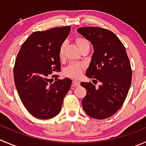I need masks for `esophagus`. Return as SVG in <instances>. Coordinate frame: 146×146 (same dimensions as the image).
<instances>
[{
	"mask_svg": "<svg viewBox=\"0 0 146 146\" xmlns=\"http://www.w3.org/2000/svg\"><path fill=\"white\" fill-rule=\"evenodd\" d=\"M73 86H80V81H78V80H73Z\"/></svg>",
	"mask_w": 146,
	"mask_h": 146,
	"instance_id": "1",
	"label": "esophagus"
}]
</instances>
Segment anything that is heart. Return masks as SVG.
<instances>
[{"mask_svg": "<svg viewBox=\"0 0 146 146\" xmlns=\"http://www.w3.org/2000/svg\"><path fill=\"white\" fill-rule=\"evenodd\" d=\"M74 42L77 47L78 48L80 52L84 50L90 48V43L88 40L82 36H77L74 38ZM67 47V42L64 41L61 43L59 48L58 56L60 60H63L65 58L66 54V49ZM84 69V65L82 63H71L63 70V75L66 77L70 78L72 79H77L80 77L82 75L83 70Z\"/></svg>", "mask_w": 146, "mask_h": 146, "instance_id": "heart-1", "label": "heart"}]
</instances>
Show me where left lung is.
Masks as SVG:
<instances>
[{"label":"left lung","instance_id":"left-lung-1","mask_svg":"<svg viewBox=\"0 0 146 146\" xmlns=\"http://www.w3.org/2000/svg\"><path fill=\"white\" fill-rule=\"evenodd\" d=\"M77 31L94 48L86 76L94 78L93 83H102L98 89L91 82L80 83L87 91L83 108L92 118L106 119L114 115L126 98L132 80L131 63L123 44L112 31L93 26Z\"/></svg>","mask_w":146,"mask_h":146}]
</instances>
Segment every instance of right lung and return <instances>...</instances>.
I'll list each match as a JSON object with an SVG mask.
<instances>
[{"mask_svg":"<svg viewBox=\"0 0 146 146\" xmlns=\"http://www.w3.org/2000/svg\"><path fill=\"white\" fill-rule=\"evenodd\" d=\"M70 31V26H64L33 33L17 55L13 76L18 96L28 112L39 119L57 115L70 90V79L52 75L60 70L59 48Z\"/></svg>","mask_w":146,"mask_h":146,"instance_id":"obj_1","label":"right lung"}]
</instances>
